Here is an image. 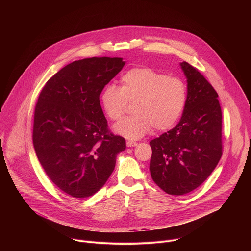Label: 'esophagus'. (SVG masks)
Here are the masks:
<instances>
[{"label":"esophagus","mask_w":251,"mask_h":251,"mask_svg":"<svg viewBox=\"0 0 251 251\" xmlns=\"http://www.w3.org/2000/svg\"><path fill=\"white\" fill-rule=\"evenodd\" d=\"M126 146L127 147H135V146H137V143L136 142H134V141H127L126 142Z\"/></svg>","instance_id":"34e87169"}]
</instances>
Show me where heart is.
Returning a JSON list of instances; mask_svg holds the SVG:
<instances>
[{"label":"heart","instance_id":"1","mask_svg":"<svg viewBox=\"0 0 251 251\" xmlns=\"http://www.w3.org/2000/svg\"><path fill=\"white\" fill-rule=\"evenodd\" d=\"M186 86L176 77L151 68H134L123 74L121 87L106 85L100 101L108 117L122 119L127 101L134 114L114 126V130L128 138L139 139L152 127L163 131L179 121L186 104Z\"/></svg>","mask_w":251,"mask_h":251}]
</instances>
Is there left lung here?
<instances>
[{
	"instance_id": "obj_1",
	"label": "left lung",
	"mask_w": 251,
	"mask_h": 251,
	"mask_svg": "<svg viewBox=\"0 0 251 251\" xmlns=\"http://www.w3.org/2000/svg\"><path fill=\"white\" fill-rule=\"evenodd\" d=\"M187 82L186 104L178 125L150 142V172L170 195L201 185L222 155V114L218 95L208 80L186 62L179 64Z\"/></svg>"
}]
</instances>
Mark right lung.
I'll use <instances>...</instances> for the list:
<instances>
[{
    "instance_id": "1",
    "label": "right lung",
    "mask_w": 251,
    "mask_h": 251,
    "mask_svg": "<svg viewBox=\"0 0 251 251\" xmlns=\"http://www.w3.org/2000/svg\"><path fill=\"white\" fill-rule=\"evenodd\" d=\"M123 58L72 62L52 76L39 94L33 143L46 175L74 198L98 192L112 174L126 140L110 133L100 96L122 71Z\"/></svg>"
}]
</instances>
